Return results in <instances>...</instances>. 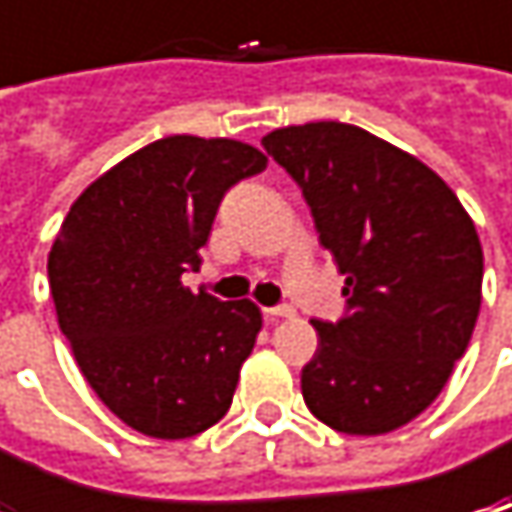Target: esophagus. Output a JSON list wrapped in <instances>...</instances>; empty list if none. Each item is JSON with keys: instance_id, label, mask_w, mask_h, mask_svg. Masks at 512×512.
Listing matches in <instances>:
<instances>
[{"instance_id": "34e87169", "label": "esophagus", "mask_w": 512, "mask_h": 512, "mask_svg": "<svg viewBox=\"0 0 512 512\" xmlns=\"http://www.w3.org/2000/svg\"><path fill=\"white\" fill-rule=\"evenodd\" d=\"M265 313V319L267 322H276V319H293L296 316V310L290 305H276V307H265L262 310Z\"/></svg>"}]
</instances>
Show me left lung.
Masks as SVG:
<instances>
[{
  "label": "left lung",
  "instance_id": "obj_1",
  "mask_svg": "<svg viewBox=\"0 0 512 512\" xmlns=\"http://www.w3.org/2000/svg\"><path fill=\"white\" fill-rule=\"evenodd\" d=\"M262 145L302 187L319 242L347 276L342 319L313 322L305 404L350 436L413 422L442 393L479 319L484 256L473 219L416 156L356 125H293Z\"/></svg>",
  "mask_w": 512,
  "mask_h": 512
}]
</instances>
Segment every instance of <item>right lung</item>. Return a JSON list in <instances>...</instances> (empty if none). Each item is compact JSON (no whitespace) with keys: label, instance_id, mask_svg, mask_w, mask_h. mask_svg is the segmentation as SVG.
I'll return each mask as SVG.
<instances>
[{"label":"right lung","instance_id":"right-lung-1","mask_svg":"<svg viewBox=\"0 0 512 512\" xmlns=\"http://www.w3.org/2000/svg\"><path fill=\"white\" fill-rule=\"evenodd\" d=\"M267 168L233 139L168 136L130 153L70 205L50 247L59 327L93 393L153 439H190L230 410L262 313L190 293L216 210Z\"/></svg>","mask_w":512,"mask_h":512}]
</instances>
